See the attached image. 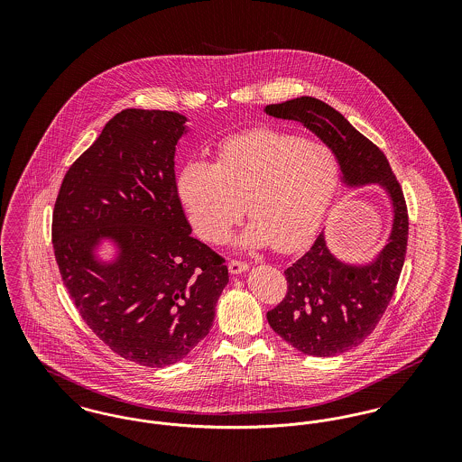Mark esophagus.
I'll use <instances>...</instances> for the list:
<instances>
[{"instance_id": "1", "label": "esophagus", "mask_w": 462, "mask_h": 462, "mask_svg": "<svg viewBox=\"0 0 462 462\" xmlns=\"http://www.w3.org/2000/svg\"><path fill=\"white\" fill-rule=\"evenodd\" d=\"M228 270H230L232 275H237V273L249 270V264L244 263V262H237V260H230L228 262Z\"/></svg>"}]
</instances>
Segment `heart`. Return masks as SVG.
<instances>
[{"mask_svg": "<svg viewBox=\"0 0 462 462\" xmlns=\"http://www.w3.org/2000/svg\"><path fill=\"white\" fill-rule=\"evenodd\" d=\"M341 178L337 155L301 134L254 130L226 138L215 164L192 161L178 175V194L189 220L206 241L223 242L241 220L237 244L294 251L324 220Z\"/></svg>", "mask_w": 462, "mask_h": 462, "instance_id": "obj_1", "label": "heart"}]
</instances>
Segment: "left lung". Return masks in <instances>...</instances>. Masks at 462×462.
I'll use <instances>...</instances> for the list:
<instances>
[{"instance_id": "1", "label": "left lung", "mask_w": 462, "mask_h": 462, "mask_svg": "<svg viewBox=\"0 0 462 462\" xmlns=\"http://www.w3.org/2000/svg\"><path fill=\"white\" fill-rule=\"evenodd\" d=\"M264 112L301 123L337 155L346 189L377 185L392 206L390 236L373 260H339L328 245L326 232H320L284 272L286 298L266 313L270 328L292 348L313 356H336L358 346L375 329L395 292L409 236L403 192L384 154L326 102L300 97L266 106Z\"/></svg>"}]
</instances>
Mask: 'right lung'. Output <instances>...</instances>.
<instances>
[{
  "label": "right lung",
  "mask_w": 462,
  "mask_h": 462,
  "mask_svg": "<svg viewBox=\"0 0 462 462\" xmlns=\"http://www.w3.org/2000/svg\"><path fill=\"white\" fill-rule=\"evenodd\" d=\"M189 119L125 109L69 168L53 209L51 241L64 286L112 352L168 367L204 339L228 268L194 239L175 176ZM110 241L116 254L102 261Z\"/></svg>",
  "instance_id": "add662e5"
}]
</instances>
